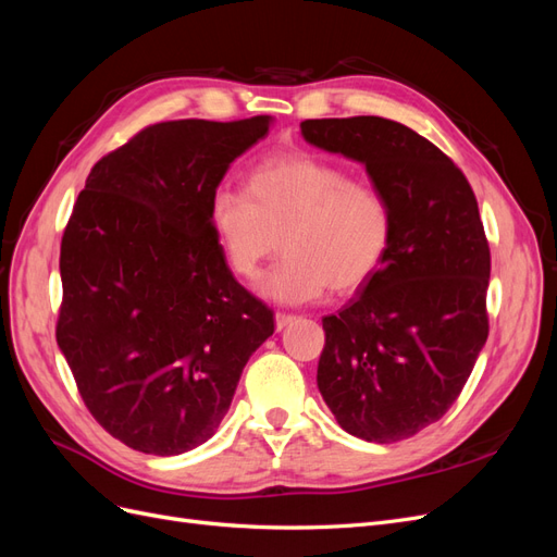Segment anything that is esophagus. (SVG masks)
I'll return each mask as SVG.
<instances>
[{
  "instance_id": "34e87169",
  "label": "esophagus",
  "mask_w": 557,
  "mask_h": 557,
  "mask_svg": "<svg viewBox=\"0 0 557 557\" xmlns=\"http://www.w3.org/2000/svg\"><path fill=\"white\" fill-rule=\"evenodd\" d=\"M295 320V315H290V313H276L274 315V323H276V332H281L283 327H288L290 323Z\"/></svg>"
}]
</instances>
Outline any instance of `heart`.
Returning <instances> with one entry per match:
<instances>
[{
    "label": "heart",
    "instance_id": "1",
    "mask_svg": "<svg viewBox=\"0 0 557 557\" xmlns=\"http://www.w3.org/2000/svg\"><path fill=\"white\" fill-rule=\"evenodd\" d=\"M248 193L221 188L211 199V227L230 269L252 278L278 250L285 258L258 281L278 305H307L332 285L348 293L376 274L393 246L387 199L362 181L311 156L262 162Z\"/></svg>",
    "mask_w": 557,
    "mask_h": 557
}]
</instances>
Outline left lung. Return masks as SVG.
<instances>
[{
	"label": "left lung",
	"instance_id": "8db88e82",
	"mask_svg": "<svg viewBox=\"0 0 557 557\" xmlns=\"http://www.w3.org/2000/svg\"><path fill=\"white\" fill-rule=\"evenodd\" d=\"M307 144L364 164L393 209L376 274L323 318L318 391L348 434L393 444L458 399L487 339L491 248L476 197L440 148L379 115L299 125Z\"/></svg>",
	"mask_w": 557,
	"mask_h": 557
}]
</instances>
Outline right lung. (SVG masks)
Instances as JSON below:
<instances>
[{"mask_svg":"<svg viewBox=\"0 0 557 557\" xmlns=\"http://www.w3.org/2000/svg\"><path fill=\"white\" fill-rule=\"evenodd\" d=\"M150 125L99 160L60 248L58 346L117 442L181 455L209 442L274 313L232 276L211 227L230 164L272 127Z\"/></svg>","mask_w":557,"mask_h":557,"instance_id":"1","label":"right lung"}]
</instances>
